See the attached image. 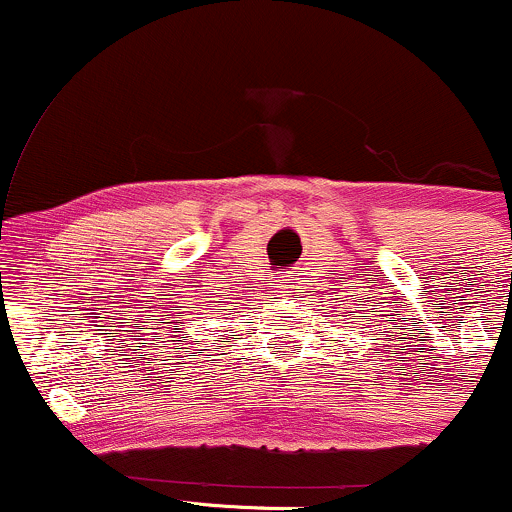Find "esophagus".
<instances>
[{"instance_id":"obj_1","label":"esophagus","mask_w":512,"mask_h":512,"mask_svg":"<svg viewBox=\"0 0 512 512\" xmlns=\"http://www.w3.org/2000/svg\"><path fill=\"white\" fill-rule=\"evenodd\" d=\"M276 289H281V291H286V289H291V281H286V279H281L279 284H276Z\"/></svg>"}]
</instances>
